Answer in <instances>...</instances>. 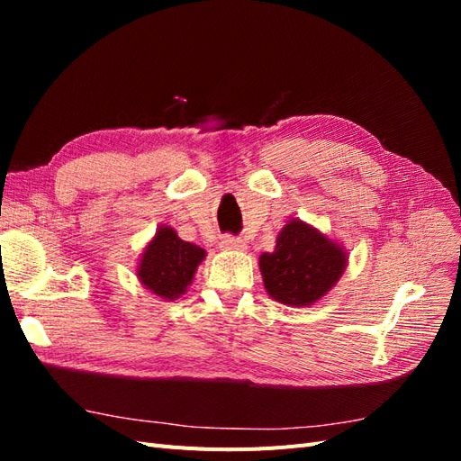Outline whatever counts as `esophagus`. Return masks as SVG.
Returning <instances> with one entry per match:
<instances>
[{
  "instance_id": "34e87169",
  "label": "esophagus",
  "mask_w": 461,
  "mask_h": 461,
  "mask_svg": "<svg viewBox=\"0 0 461 461\" xmlns=\"http://www.w3.org/2000/svg\"><path fill=\"white\" fill-rule=\"evenodd\" d=\"M221 248L227 249V252H244L246 242L240 239H234V236H225V239L221 240Z\"/></svg>"
}]
</instances>
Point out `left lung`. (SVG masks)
Instances as JSON below:
<instances>
[{
    "mask_svg": "<svg viewBox=\"0 0 461 461\" xmlns=\"http://www.w3.org/2000/svg\"><path fill=\"white\" fill-rule=\"evenodd\" d=\"M348 265V252L300 219H290L273 252L259 256L267 294L292 308H310L329 294Z\"/></svg>",
    "mask_w": 461,
    "mask_h": 461,
    "instance_id": "8db88e82",
    "label": "left lung"
}]
</instances>
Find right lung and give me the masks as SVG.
<instances>
[{"instance_id": "obj_1", "label": "right lung", "mask_w": 461, "mask_h": 461, "mask_svg": "<svg viewBox=\"0 0 461 461\" xmlns=\"http://www.w3.org/2000/svg\"><path fill=\"white\" fill-rule=\"evenodd\" d=\"M203 259V248L180 240L173 227L161 225L144 248L136 276L151 294L171 302L185 294Z\"/></svg>"}]
</instances>
